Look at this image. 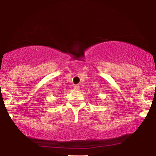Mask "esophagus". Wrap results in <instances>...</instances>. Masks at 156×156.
Listing matches in <instances>:
<instances>
[{
    "mask_svg": "<svg viewBox=\"0 0 156 156\" xmlns=\"http://www.w3.org/2000/svg\"><path fill=\"white\" fill-rule=\"evenodd\" d=\"M74 89H76V90H78V89H80V86H78V85H75V86H74Z\"/></svg>",
    "mask_w": 156,
    "mask_h": 156,
    "instance_id": "34e87169",
    "label": "esophagus"
}]
</instances>
